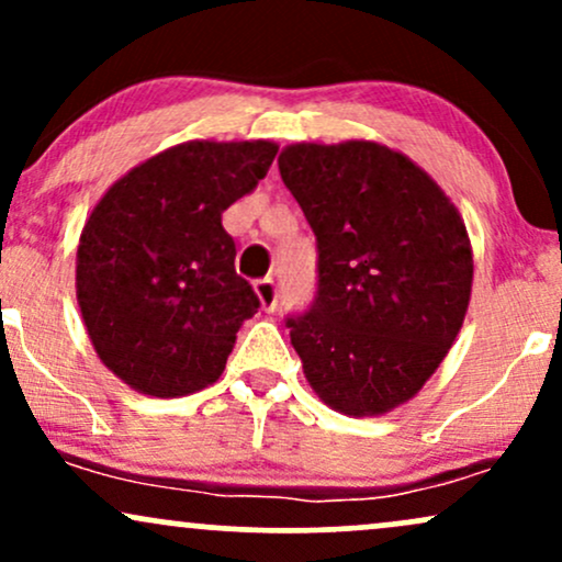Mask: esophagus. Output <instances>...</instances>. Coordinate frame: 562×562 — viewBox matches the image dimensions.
<instances>
[{
  "instance_id": "1",
  "label": "esophagus",
  "mask_w": 562,
  "mask_h": 562,
  "mask_svg": "<svg viewBox=\"0 0 562 562\" xmlns=\"http://www.w3.org/2000/svg\"><path fill=\"white\" fill-rule=\"evenodd\" d=\"M254 293L256 299H259L263 312H274L277 308V285L272 277H267V280H256L254 282Z\"/></svg>"
}]
</instances>
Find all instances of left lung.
<instances>
[{
	"instance_id": "1",
	"label": "left lung",
	"mask_w": 562,
	"mask_h": 562,
	"mask_svg": "<svg viewBox=\"0 0 562 562\" xmlns=\"http://www.w3.org/2000/svg\"><path fill=\"white\" fill-rule=\"evenodd\" d=\"M277 164L319 245L317 299L288 319L303 375L335 412L385 415L420 393L465 322V222L428 171L380 142H295Z\"/></svg>"
}]
</instances>
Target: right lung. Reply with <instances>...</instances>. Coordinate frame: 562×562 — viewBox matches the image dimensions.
<instances>
[{
    "mask_svg": "<svg viewBox=\"0 0 562 562\" xmlns=\"http://www.w3.org/2000/svg\"><path fill=\"white\" fill-rule=\"evenodd\" d=\"M274 156L269 139H190L97 200L76 250V301L97 357L128 389L177 398L224 372L259 299L235 272L222 214Z\"/></svg>",
    "mask_w": 562,
    "mask_h": 562,
    "instance_id": "obj_1",
    "label": "right lung"
}]
</instances>
